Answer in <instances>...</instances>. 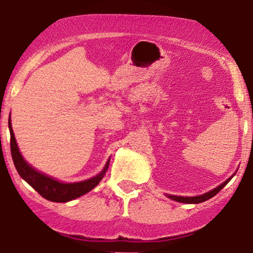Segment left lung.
Returning <instances> with one entry per match:
<instances>
[{"instance_id": "1", "label": "left lung", "mask_w": 253, "mask_h": 253, "mask_svg": "<svg viewBox=\"0 0 253 253\" xmlns=\"http://www.w3.org/2000/svg\"><path fill=\"white\" fill-rule=\"evenodd\" d=\"M234 175H235V173H234L230 178L227 179V180H226L225 182H222L221 185H219L218 187L213 188V189L210 190V192H208V193H204V194H202V195H200V196H192V197L185 196V197H184V196L169 195V194H167V196L169 197V199L173 200V201H177V202H180V203H187V204L202 203V202H204V201H208L209 199H211V197H213V196L215 195V194H218L219 192H220V190H221L222 188H224L227 184H228L229 180L234 177Z\"/></svg>"}]
</instances>
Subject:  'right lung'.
Returning <instances> with one entry per match:
<instances>
[{
	"label": "right lung",
	"mask_w": 253,
	"mask_h": 253,
	"mask_svg": "<svg viewBox=\"0 0 253 253\" xmlns=\"http://www.w3.org/2000/svg\"><path fill=\"white\" fill-rule=\"evenodd\" d=\"M9 130H10V147L11 155H12L13 164L16 167L18 173L25 181H27L29 185L34 188L42 197L45 200H49L51 202H59L65 203L68 201L75 200L78 197L84 195L90 190H92L96 186L99 184L100 180L104 178L106 171L108 169L109 160L105 164L104 169L94 177L86 179V180L79 182H60L54 178H51L42 172L34 169L32 166L24 160L23 155L18 148L16 138H14L12 126H11V120L9 119Z\"/></svg>",
	"instance_id": "obj_1"
}]
</instances>
